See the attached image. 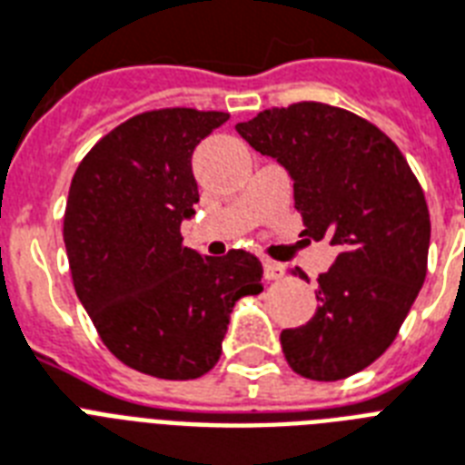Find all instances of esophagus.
<instances>
[{
    "label": "esophagus",
    "instance_id": "1",
    "mask_svg": "<svg viewBox=\"0 0 465 465\" xmlns=\"http://www.w3.org/2000/svg\"><path fill=\"white\" fill-rule=\"evenodd\" d=\"M262 275H265V280H268V282L282 280V277H284V265H282V262L265 261V262H262Z\"/></svg>",
    "mask_w": 465,
    "mask_h": 465
}]
</instances>
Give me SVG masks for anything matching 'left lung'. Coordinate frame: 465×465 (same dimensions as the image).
<instances>
[{
	"mask_svg": "<svg viewBox=\"0 0 465 465\" xmlns=\"http://www.w3.org/2000/svg\"><path fill=\"white\" fill-rule=\"evenodd\" d=\"M236 133L287 168L304 236L338 248L313 318L280 335L284 357L313 381L357 374L389 350L425 282V193L379 127L335 105L270 108Z\"/></svg>",
	"mask_w": 465,
	"mask_h": 465,
	"instance_id": "left-lung-1",
	"label": "left lung"
}]
</instances>
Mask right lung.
Listing matches in <instances>:
<instances>
[{"label": "right lung", "instance_id": "right-lung-1", "mask_svg": "<svg viewBox=\"0 0 465 465\" xmlns=\"http://www.w3.org/2000/svg\"><path fill=\"white\" fill-rule=\"evenodd\" d=\"M226 120L195 108L134 115L94 144L69 185L62 233L76 297L104 345L156 379L207 374L233 304L262 292L255 255L183 246L200 200L193 152Z\"/></svg>", "mask_w": 465, "mask_h": 465}]
</instances>
